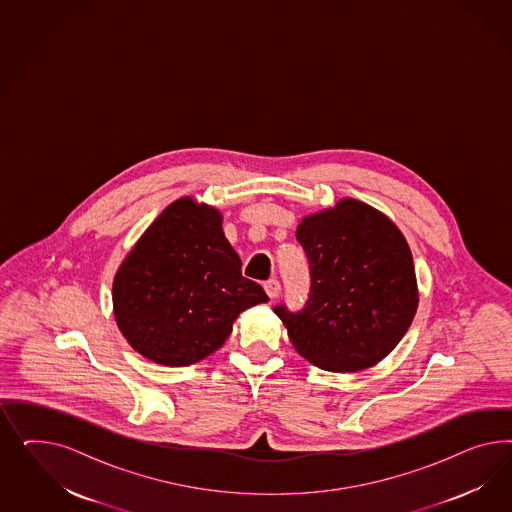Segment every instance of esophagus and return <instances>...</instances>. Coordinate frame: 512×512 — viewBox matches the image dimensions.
I'll list each match as a JSON object with an SVG mask.
<instances>
[{"mask_svg": "<svg viewBox=\"0 0 512 512\" xmlns=\"http://www.w3.org/2000/svg\"><path fill=\"white\" fill-rule=\"evenodd\" d=\"M264 291H266V295L274 300V298H278L279 293H281V283H279L276 278L268 279V281L264 283Z\"/></svg>", "mask_w": 512, "mask_h": 512, "instance_id": "34e87169", "label": "esophagus"}]
</instances>
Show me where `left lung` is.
I'll return each mask as SVG.
<instances>
[{
  "label": "left lung",
  "instance_id": "8db88e82",
  "mask_svg": "<svg viewBox=\"0 0 512 512\" xmlns=\"http://www.w3.org/2000/svg\"><path fill=\"white\" fill-rule=\"evenodd\" d=\"M296 240L310 263L308 302L300 311L274 308L296 351L343 373L387 357L419 306L413 255L400 229L370 204L343 199L304 217Z\"/></svg>",
  "mask_w": 512,
  "mask_h": 512
}]
</instances>
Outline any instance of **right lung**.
<instances>
[{"mask_svg": "<svg viewBox=\"0 0 512 512\" xmlns=\"http://www.w3.org/2000/svg\"><path fill=\"white\" fill-rule=\"evenodd\" d=\"M223 217L182 197L140 236L112 283L114 317L129 345L163 366H189L217 351L236 317L268 302L242 276Z\"/></svg>", "mask_w": 512, "mask_h": 512, "instance_id": "add662e5", "label": "right lung"}]
</instances>
